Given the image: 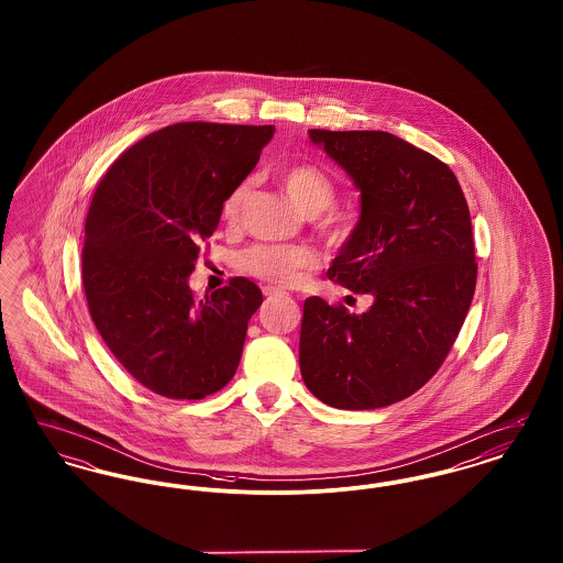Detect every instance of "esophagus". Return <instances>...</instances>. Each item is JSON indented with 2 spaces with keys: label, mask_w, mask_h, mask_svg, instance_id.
<instances>
[{
  "label": "esophagus",
  "mask_w": 563,
  "mask_h": 563,
  "mask_svg": "<svg viewBox=\"0 0 563 563\" xmlns=\"http://www.w3.org/2000/svg\"><path fill=\"white\" fill-rule=\"evenodd\" d=\"M264 295H266V297H278V295H283V291H278V289H274V287H264Z\"/></svg>",
  "instance_id": "obj_1"
}]
</instances>
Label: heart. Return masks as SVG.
I'll use <instances>...</instances> for the list:
<instances>
[{"label": "heart", "mask_w": 563, "mask_h": 563, "mask_svg": "<svg viewBox=\"0 0 563 563\" xmlns=\"http://www.w3.org/2000/svg\"><path fill=\"white\" fill-rule=\"evenodd\" d=\"M283 184L295 205L310 214L327 211L338 196L333 179L314 164H289L283 170ZM246 188L249 184L242 181L223 198L221 217L225 221H234L241 213ZM321 225L333 239L342 236V223L333 214L324 217ZM314 264L317 255L301 244H253L241 251L236 257V268L241 269L242 274H249L253 278L278 287H291L299 280V274L303 269L312 268Z\"/></svg>", "instance_id": "obj_1"}]
</instances>
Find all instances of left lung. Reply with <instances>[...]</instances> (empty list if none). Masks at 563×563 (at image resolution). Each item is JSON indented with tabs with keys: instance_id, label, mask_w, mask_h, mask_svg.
I'll return each instance as SVG.
<instances>
[{
	"instance_id": "8db88e82",
	"label": "left lung",
	"mask_w": 563,
	"mask_h": 563,
	"mask_svg": "<svg viewBox=\"0 0 563 563\" xmlns=\"http://www.w3.org/2000/svg\"><path fill=\"white\" fill-rule=\"evenodd\" d=\"M310 139L361 189V219L327 272L372 308L352 314L303 301L299 369L338 409L402 401L439 372L471 308L477 262L471 213L454 170L384 131H321Z\"/></svg>"
}]
</instances>
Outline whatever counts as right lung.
I'll return each instance as SVG.
<instances>
[{"label":"right lung","mask_w":563,"mask_h":563,"mask_svg":"<svg viewBox=\"0 0 563 563\" xmlns=\"http://www.w3.org/2000/svg\"><path fill=\"white\" fill-rule=\"evenodd\" d=\"M272 134L274 126L179 122L134 143L95 189L81 249L90 317L120 365L166 399H205L241 363L260 287L236 276L198 299L188 278L223 198Z\"/></svg>","instance_id":"right-lung-1"}]
</instances>
